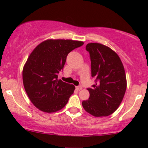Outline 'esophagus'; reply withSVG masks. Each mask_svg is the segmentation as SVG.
Here are the masks:
<instances>
[{"instance_id": "obj_1", "label": "esophagus", "mask_w": 148, "mask_h": 148, "mask_svg": "<svg viewBox=\"0 0 148 148\" xmlns=\"http://www.w3.org/2000/svg\"><path fill=\"white\" fill-rule=\"evenodd\" d=\"M76 89L78 90H82V87L81 86H76Z\"/></svg>"}]
</instances>
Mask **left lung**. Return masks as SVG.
Here are the masks:
<instances>
[{
	"mask_svg": "<svg viewBox=\"0 0 148 148\" xmlns=\"http://www.w3.org/2000/svg\"><path fill=\"white\" fill-rule=\"evenodd\" d=\"M92 77L95 84L88 88L90 97L82 102L88 113L95 117L108 116L116 111L123 101L127 80L122 61L109 47L99 43H89Z\"/></svg>",
	"mask_w": 148,
	"mask_h": 148,
	"instance_id": "8db88e82",
	"label": "left lung"
}]
</instances>
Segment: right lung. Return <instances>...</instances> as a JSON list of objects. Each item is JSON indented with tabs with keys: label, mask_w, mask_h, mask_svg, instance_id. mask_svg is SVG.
<instances>
[{
	"label": "right lung",
	"mask_w": 148,
	"mask_h": 148,
	"mask_svg": "<svg viewBox=\"0 0 148 148\" xmlns=\"http://www.w3.org/2000/svg\"><path fill=\"white\" fill-rule=\"evenodd\" d=\"M84 42L48 40L33 51L23 69L25 90L32 103L41 111L53 113L68 102L75 87L58 79L67 56Z\"/></svg>",
	"instance_id": "right-lung-1"
}]
</instances>
